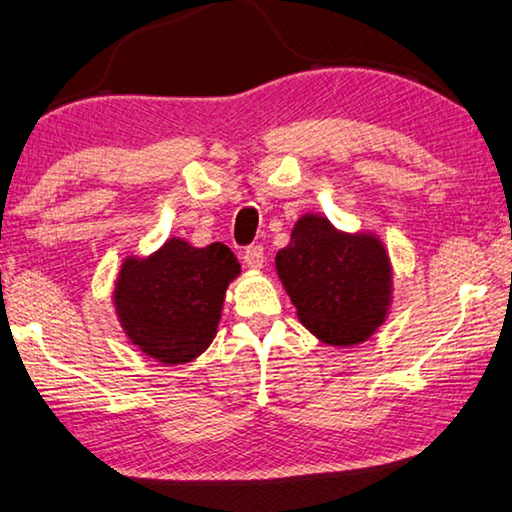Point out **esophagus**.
I'll list each match as a JSON object with an SVG mask.
<instances>
[{
  "label": "esophagus",
  "instance_id": "34e87169",
  "mask_svg": "<svg viewBox=\"0 0 512 512\" xmlns=\"http://www.w3.org/2000/svg\"><path fill=\"white\" fill-rule=\"evenodd\" d=\"M242 261L251 270H261L263 263H265V254H263L261 244H251V247L244 249L242 251Z\"/></svg>",
  "mask_w": 512,
  "mask_h": 512
}]
</instances>
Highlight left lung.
Masks as SVG:
<instances>
[{
    "label": "left lung",
    "mask_w": 512,
    "mask_h": 512,
    "mask_svg": "<svg viewBox=\"0 0 512 512\" xmlns=\"http://www.w3.org/2000/svg\"><path fill=\"white\" fill-rule=\"evenodd\" d=\"M274 268L300 323L325 344H362L388 316L392 268L374 233H342L321 214H305Z\"/></svg>",
    "instance_id": "8db88e82"
}]
</instances>
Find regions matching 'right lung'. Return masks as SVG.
Returning a JSON list of instances; mask_svg holds the SVG:
<instances>
[{"label": "right lung", "mask_w": 512, "mask_h": 512, "mask_svg": "<svg viewBox=\"0 0 512 512\" xmlns=\"http://www.w3.org/2000/svg\"><path fill=\"white\" fill-rule=\"evenodd\" d=\"M240 263L226 244L170 238L147 258H124L113 302L131 344L164 365L196 360L217 335L226 288Z\"/></svg>", "instance_id": "add662e5"}]
</instances>
